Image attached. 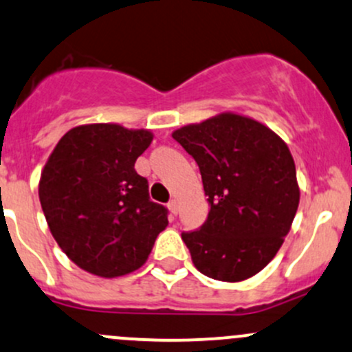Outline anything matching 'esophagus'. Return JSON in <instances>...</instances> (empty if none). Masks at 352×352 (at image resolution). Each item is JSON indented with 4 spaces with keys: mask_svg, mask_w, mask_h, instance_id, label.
Masks as SVG:
<instances>
[{
    "mask_svg": "<svg viewBox=\"0 0 352 352\" xmlns=\"http://www.w3.org/2000/svg\"><path fill=\"white\" fill-rule=\"evenodd\" d=\"M168 210L172 212L173 215H177V212H179V204H177V200H172V202H168Z\"/></svg>",
    "mask_w": 352,
    "mask_h": 352,
    "instance_id": "obj_1",
    "label": "esophagus"
}]
</instances>
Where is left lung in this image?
Masks as SVG:
<instances>
[{
  "label": "left lung",
  "mask_w": 352,
  "mask_h": 352,
  "mask_svg": "<svg viewBox=\"0 0 352 352\" xmlns=\"http://www.w3.org/2000/svg\"><path fill=\"white\" fill-rule=\"evenodd\" d=\"M172 137L199 165L210 206L204 226L182 234L197 270L222 283L256 276L279 252L299 207L289 146L264 123L232 111Z\"/></svg>",
  "instance_id": "obj_1"
}]
</instances>
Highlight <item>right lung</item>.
Instances as JSON below:
<instances>
[{
	"mask_svg": "<svg viewBox=\"0 0 352 352\" xmlns=\"http://www.w3.org/2000/svg\"><path fill=\"white\" fill-rule=\"evenodd\" d=\"M153 140L150 130L88 123L60 138L41 170V208L60 249L80 269L120 277L145 264L167 208L148 197L135 170Z\"/></svg>",
	"mask_w": 352,
	"mask_h": 352,
	"instance_id": "1",
	"label": "right lung"
}]
</instances>
